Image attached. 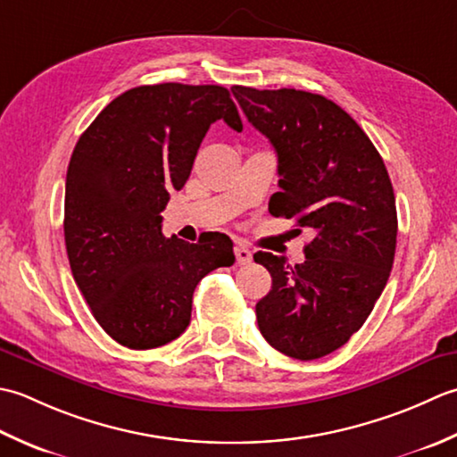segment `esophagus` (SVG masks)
<instances>
[{
	"label": "esophagus",
	"mask_w": 457,
	"mask_h": 457,
	"mask_svg": "<svg viewBox=\"0 0 457 457\" xmlns=\"http://www.w3.org/2000/svg\"><path fill=\"white\" fill-rule=\"evenodd\" d=\"M235 256H237V262L240 266L253 262V253H250V250L245 245H237L235 246Z\"/></svg>",
	"instance_id": "obj_1"
}]
</instances>
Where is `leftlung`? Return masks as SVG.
I'll return each instance as SVG.
<instances>
[{"label": "left lung", "instance_id": "1", "mask_svg": "<svg viewBox=\"0 0 457 457\" xmlns=\"http://www.w3.org/2000/svg\"><path fill=\"white\" fill-rule=\"evenodd\" d=\"M248 122L278 155L274 217L307 228L305 260L256 253L272 290L256 303L264 339L312 361L351 339L383 294L395 262L396 204L383 157L345 110L321 95L232 87Z\"/></svg>", "mask_w": 457, "mask_h": 457}]
</instances>
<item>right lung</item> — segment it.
<instances>
[{"mask_svg": "<svg viewBox=\"0 0 457 457\" xmlns=\"http://www.w3.org/2000/svg\"><path fill=\"white\" fill-rule=\"evenodd\" d=\"M217 120L240 132L230 92L217 85L136 87L114 98L79 137L64 187V245L95 320L128 349H155L191 321L204 276L232 266V240L165 238L162 211L191 175Z\"/></svg>", "mask_w": 457, "mask_h": 457, "instance_id": "right-lung-1", "label": "right lung"}]
</instances>
